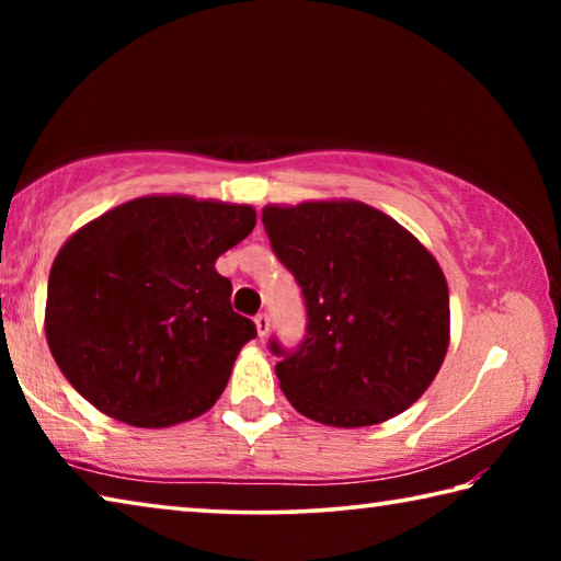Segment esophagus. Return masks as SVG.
<instances>
[{"mask_svg":"<svg viewBox=\"0 0 561 561\" xmlns=\"http://www.w3.org/2000/svg\"><path fill=\"white\" fill-rule=\"evenodd\" d=\"M254 327H257L260 339H264V336L270 334V317L267 314H257V317H254Z\"/></svg>","mask_w":561,"mask_h":561,"instance_id":"obj_1","label":"esophagus"}]
</instances>
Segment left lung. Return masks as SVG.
<instances>
[{
  "instance_id": "1",
  "label": "left lung",
  "mask_w": 561,
  "mask_h": 561,
  "mask_svg": "<svg viewBox=\"0 0 561 561\" xmlns=\"http://www.w3.org/2000/svg\"><path fill=\"white\" fill-rule=\"evenodd\" d=\"M264 230L307 301V339L277 368L311 421L364 428L403 413L438 376L450 344L438 260L391 215L358 201L264 205Z\"/></svg>"
}]
</instances>
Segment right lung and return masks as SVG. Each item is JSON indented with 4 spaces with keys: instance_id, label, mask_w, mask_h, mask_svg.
Masks as SVG:
<instances>
[{
    "instance_id": "obj_1",
    "label": "right lung",
    "mask_w": 561,
    "mask_h": 561,
    "mask_svg": "<svg viewBox=\"0 0 561 561\" xmlns=\"http://www.w3.org/2000/svg\"><path fill=\"white\" fill-rule=\"evenodd\" d=\"M254 222L252 205L144 195L79 227L51 264L44 311L66 381L133 428L210 411L257 336L215 262Z\"/></svg>"
}]
</instances>
